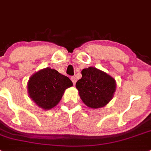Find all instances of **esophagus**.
I'll return each mask as SVG.
<instances>
[{
    "mask_svg": "<svg viewBox=\"0 0 151 151\" xmlns=\"http://www.w3.org/2000/svg\"><path fill=\"white\" fill-rule=\"evenodd\" d=\"M70 79H71V81L73 82L74 85L75 84L76 82H77V79H76V77H71V78H70Z\"/></svg>",
    "mask_w": 151,
    "mask_h": 151,
    "instance_id": "34e87169",
    "label": "esophagus"
}]
</instances>
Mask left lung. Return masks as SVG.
Listing matches in <instances>:
<instances>
[{
	"label": "left lung",
	"mask_w": 151,
	"mask_h": 151,
	"mask_svg": "<svg viewBox=\"0 0 151 151\" xmlns=\"http://www.w3.org/2000/svg\"><path fill=\"white\" fill-rule=\"evenodd\" d=\"M82 77L76 83L81 99L90 108L105 106L112 99L116 89L113 77L93 67L83 69Z\"/></svg>",
	"instance_id": "obj_1"
}]
</instances>
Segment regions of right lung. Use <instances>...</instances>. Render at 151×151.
<instances>
[{"label":"right lung","mask_w":151,"mask_h":151,"mask_svg":"<svg viewBox=\"0 0 151 151\" xmlns=\"http://www.w3.org/2000/svg\"><path fill=\"white\" fill-rule=\"evenodd\" d=\"M72 86L73 83L68 77L46 68L31 76L27 88L29 97L38 106L47 110L58 104L65 90Z\"/></svg>","instance_id":"right-lung-1"}]
</instances>
